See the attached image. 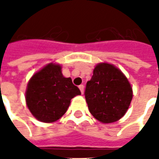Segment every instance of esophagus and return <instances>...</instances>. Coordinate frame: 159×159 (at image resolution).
<instances>
[{
	"instance_id": "obj_1",
	"label": "esophagus",
	"mask_w": 159,
	"mask_h": 159,
	"mask_svg": "<svg viewBox=\"0 0 159 159\" xmlns=\"http://www.w3.org/2000/svg\"><path fill=\"white\" fill-rule=\"evenodd\" d=\"M79 89L80 90L81 94H83V93H84V85H80V86H79Z\"/></svg>"
}]
</instances>
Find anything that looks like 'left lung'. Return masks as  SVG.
<instances>
[{
  "label": "left lung",
  "instance_id": "obj_1",
  "mask_svg": "<svg viewBox=\"0 0 159 159\" xmlns=\"http://www.w3.org/2000/svg\"><path fill=\"white\" fill-rule=\"evenodd\" d=\"M85 98L90 113L102 123L120 119L133 98L131 85L122 71L114 65L98 64L87 82Z\"/></svg>",
  "mask_w": 159,
  "mask_h": 159
}]
</instances>
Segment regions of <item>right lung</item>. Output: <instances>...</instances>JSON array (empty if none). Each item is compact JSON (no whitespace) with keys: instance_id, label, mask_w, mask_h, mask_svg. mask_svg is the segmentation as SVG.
Wrapping results in <instances>:
<instances>
[{"instance_id":"right-lung-1","label":"right lung","mask_w":159,"mask_h":159,"mask_svg":"<svg viewBox=\"0 0 159 159\" xmlns=\"http://www.w3.org/2000/svg\"><path fill=\"white\" fill-rule=\"evenodd\" d=\"M80 94L71 79L63 76L59 64H48L29 80L25 101L36 119L51 123L60 119L66 112L70 100Z\"/></svg>"}]
</instances>
